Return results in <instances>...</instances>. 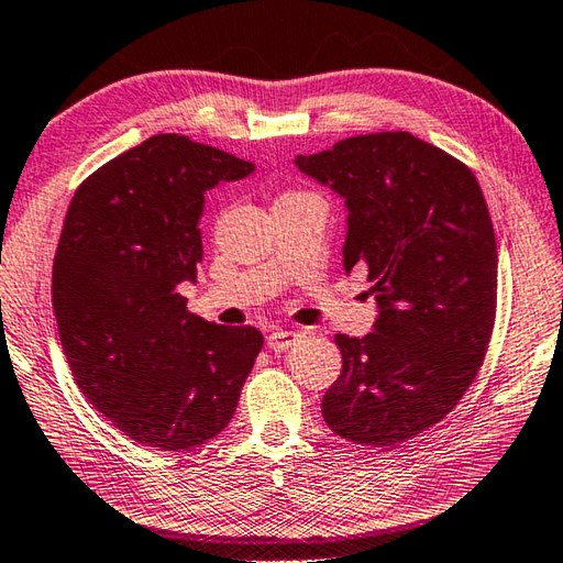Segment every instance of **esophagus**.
Here are the masks:
<instances>
[{
	"instance_id": "1",
	"label": "esophagus",
	"mask_w": 563,
	"mask_h": 563,
	"mask_svg": "<svg viewBox=\"0 0 563 563\" xmlns=\"http://www.w3.org/2000/svg\"><path fill=\"white\" fill-rule=\"evenodd\" d=\"M299 338H302V333H297V331H273L271 335H268V347L273 350V352H285V350H290Z\"/></svg>"
}]
</instances>
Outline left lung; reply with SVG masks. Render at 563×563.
Here are the masks:
<instances>
[{"instance_id":"1","label":"left lung","mask_w":563,"mask_h":563,"mask_svg":"<svg viewBox=\"0 0 563 563\" xmlns=\"http://www.w3.org/2000/svg\"><path fill=\"white\" fill-rule=\"evenodd\" d=\"M295 165L345 201V273L376 280L372 333L335 335L343 369L323 420L396 446L446 417L485 360L499 261L487 201L463 163L408 132L352 136Z\"/></svg>"}]
</instances>
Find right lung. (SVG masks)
Returning <instances> with one entry per match:
<instances>
[{
  "label": "right lung",
  "mask_w": 563,
  "mask_h": 563,
  "mask_svg": "<svg viewBox=\"0 0 563 563\" xmlns=\"http://www.w3.org/2000/svg\"><path fill=\"white\" fill-rule=\"evenodd\" d=\"M254 163L158 134L76 189L52 266V307L81 394L124 437L185 451L220 434L264 345L254 325L187 311L206 191Z\"/></svg>",
  "instance_id": "obj_1"
}]
</instances>
